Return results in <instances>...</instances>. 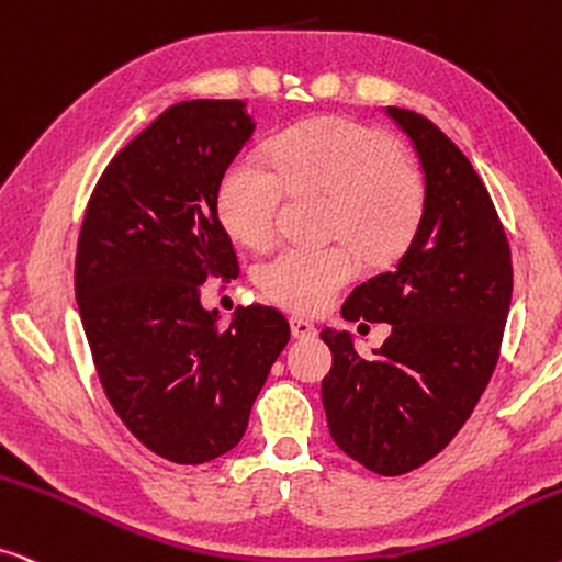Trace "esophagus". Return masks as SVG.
Here are the masks:
<instances>
[{
    "label": "esophagus",
    "mask_w": 562,
    "mask_h": 562,
    "mask_svg": "<svg viewBox=\"0 0 562 562\" xmlns=\"http://www.w3.org/2000/svg\"><path fill=\"white\" fill-rule=\"evenodd\" d=\"M315 325L307 323V319L302 317H291V335L299 340H307V338H315Z\"/></svg>",
    "instance_id": "obj_1"
}]
</instances>
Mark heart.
I'll use <instances>...</instances> for the list:
<instances>
[{
    "mask_svg": "<svg viewBox=\"0 0 562 562\" xmlns=\"http://www.w3.org/2000/svg\"><path fill=\"white\" fill-rule=\"evenodd\" d=\"M271 159L243 151L218 183V216L247 247L271 243L286 191L330 195L327 235L346 239L369 263H387L418 229L424 180L384 131L344 115L317 119L276 138ZM353 276L356 258L346 245H289L258 268V286L279 307L310 315Z\"/></svg>",
    "mask_w": 562,
    "mask_h": 562,
    "instance_id": "obj_1",
    "label": "heart"
}]
</instances>
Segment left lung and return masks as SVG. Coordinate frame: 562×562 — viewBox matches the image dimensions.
<instances>
[{"mask_svg":"<svg viewBox=\"0 0 562 562\" xmlns=\"http://www.w3.org/2000/svg\"><path fill=\"white\" fill-rule=\"evenodd\" d=\"M418 155L426 203L392 271L356 286L346 319L390 323L371 359L325 327L323 405L333 441L382 477L418 470L468 424L498 363L512 307V250L480 175L426 115L387 108Z\"/></svg>","mask_w":562,"mask_h":562,"instance_id":"8db88e82","label":"left lung"}]
</instances>
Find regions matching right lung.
Listing matches in <instances>:
<instances>
[{
  "instance_id": "add662e5",
  "label": "right lung",
  "mask_w": 562,
  "mask_h": 562,
  "mask_svg": "<svg viewBox=\"0 0 562 562\" xmlns=\"http://www.w3.org/2000/svg\"><path fill=\"white\" fill-rule=\"evenodd\" d=\"M239 100H186L111 159L87 203L75 294L94 371L123 426L157 457L203 464L243 439L289 344V319L237 307L227 330L201 307L206 279H235L216 195L252 134Z\"/></svg>"
}]
</instances>
